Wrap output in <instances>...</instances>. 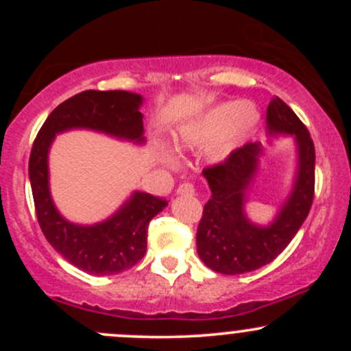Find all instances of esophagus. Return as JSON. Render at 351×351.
Listing matches in <instances>:
<instances>
[{
  "instance_id": "1",
  "label": "esophagus",
  "mask_w": 351,
  "mask_h": 351,
  "mask_svg": "<svg viewBox=\"0 0 351 351\" xmlns=\"http://www.w3.org/2000/svg\"><path fill=\"white\" fill-rule=\"evenodd\" d=\"M176 195L180 196H191L195 195V186L191 183H181L178 189H176Z\"/></svg>"
}]
</instances>
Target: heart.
<instances>
[{"label":"heart","instance_id":"b5f03b06","mask_svg":"<svg viewBox=\"0 0 351 351\" xmlns=\"http://www.w3.org/2000/svg\"><path fill=\"white\" fill-rule=\"evenodd\" d=\"M259 122L261 112L251 100H226L181 123L171 134V143L178 152H198L209 145V162L221 165L234 155ZM158 156L167 167H176L165 148H160Z\"/></svg>","mask_w":351,"mask_h":351}]
</instances>
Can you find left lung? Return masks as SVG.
I'll return each instance as SVG.
<instances>
[{
  "instance_id": "8db88e82",
  "label": "left lung",
  "mask_w": 351,
  "mask_h": 351,
  "mask_svg": "<svg viewBox=\"0 0 351 351\" xmlns=\"http://www.w3.org/2000/svg\"><path fill=\"white\" fill-rule=\"evenodd\" d=\"M267 145L272 136L289 135L295 145L292 184L269 223L247 216L249 191L261 171L267 147L261 142L237 148L228 162L203 171L211 198L204 204L196 232L199 259L211 271L236 276L272 263L287 247L308 216L315 186V148L299 117L279 97H272L265 117Z\"/></svg>"
}]
</instances>
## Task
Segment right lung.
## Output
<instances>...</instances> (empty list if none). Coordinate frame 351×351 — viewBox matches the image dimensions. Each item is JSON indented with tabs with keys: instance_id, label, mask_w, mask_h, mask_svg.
<instances>
[{
	"instance_id": "1",
	"label": "right lung",
	"mask_w": 351,
	"mask_h": 351,
	"mask_svg": "<svg viewBox=\"0 0 351 351\" xmlns=\"http://www.w3.org/2000/svg\"><path fill=\"white\" fill-rule=\"evenodd\" d=\"M143 97L128 90H84L51 112L29 156V181L39 226L52 247L72 265L94 276H114L134 267L147 252L150 221L168 201L145 191L130 193L120 208L94 224L72 223L51 195L49 152L56 136L90 130L120 142L145 145Z\"/></svg>"
}]
</instances>
